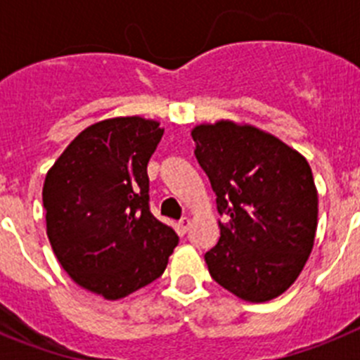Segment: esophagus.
<instances>
[{
  "label": "esophagus",
  "instance_id": "1",
  "mask_svg": "<svg viewBox=\"0 0 360 360\" xmlns=\"http://www.w3.org/2000/svg\"><path fill=\"white\" fill-rule=\"evenodd\" d=\"M189 227H191V218H182L180 221H178V229H180L182 234H186V232L189 231Z\"/></svg>",
  "mask_w": 360,
  "mask_h": 360
}]
</instances>
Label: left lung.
Returning <instances> with one entry per match:
<instances>
[{"label":"left lung","mask_w":360,"mask_h":360,"mask_svg":"<svg viewBox=\"0 0 360 360\" xmlns=\"http://www.w3.org/2000/svg\"><path fill=\"white\" fill-rule=\"evenodd\" d=\"M191 135L227 216L205 254L209 274L249 303L276 299L301 274L316 240L317 187L307 158L247 122H202Z\"/></svg>","instance_id":"left-lung-1"}]
</instances>
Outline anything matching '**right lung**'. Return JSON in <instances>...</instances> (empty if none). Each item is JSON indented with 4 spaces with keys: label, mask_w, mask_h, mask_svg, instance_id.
I'll use <instances>...</instances> for the list:
<instances>
[{
    "label": "right lung",
    "mask_w": 360,
    "mask_h": 360,
    "mask_svg": "<svg viewBox=\"0 0 360 360\" xmlns=\"http://www.w3.org/2000/svg\"><path fill=\"white\" fill-rule=\"evenodd\" d=\"M162 135L158 120L104 119L82 129L44 178L53 254L79 287L106 301L160 278L178 243L148 205V162Z\"/></svg>",
    "instance_id": "1"
}]
</instances>
